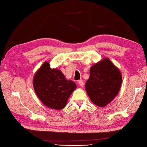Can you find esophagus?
<instances>
[{
	"label": "esophagus",
	"mask_w": 147,
	"mask_h": 147,
	"mask_svg": "<svg viewBox=\"0 0 147 147\" xmlns=\"http://www.w3.org/2000/svg\"><path fill=\"white\" fill-rule=\"evenodd\" d=\"M78 84H79V85H80V86H81V87H84V82H83V80H80L79 82H78Z\"/></svg>",
	"instance_id": "1"
}]
</instances>
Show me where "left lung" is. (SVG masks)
<instances>
[{
  "label": "left lung",
  "instance_id": "8db88e82",
  "mask_svg": "<svg viewBox=\"0 0 147 147\" xmlns=\"http://www.w3.org/2000/svg\"><path fill=\"white\" fill-rule=\"evenodd\" d=\"M122 80L120 69L104 57L90 67V78L85 84L86 92L94 104L105 107L118 95Z\"/></svg>",
  "mask_w": 147,
  "mask_h": 147
}]
</instances>
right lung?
<instances>
[{
  "label": "right lung",
  "mask_w": 147,
  "mask_h": 147,
  "mask_svg": "<svg viewBox=\"0 0 147 147\" xmlns=\"http://www.w3.org/2000/svg\"><path fill=\"white\" fill-rule=\"evenodd\" d=\"M33 84L40 101L54 110L65 108L69 96L76 89L73 81L66 79L59 69L50 67L48 61L44 62L34 74Z\"/></svg>",
  "instance_id": "right-lung-1"
}]
</instances>
